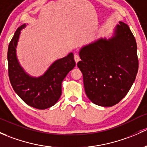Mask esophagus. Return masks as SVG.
Here are the masks:
<instances>
[{
	"mask_svg": "<svg viewBox=\"0 0 147 147\" xmlns=\"http://www.w3.org/2000/svg\"><path fill=\"white\" fill-rule=\"evenodd\" d=\"M74 58H75V61L76 63H78V62L80 61V58L78 54H75V55H74Z\"/></svg>",
	"mask_w": 147,
	"mask_h": 147,
	"instance_id": "obj_1",
	"label": "esophagus"
}]
</instances>
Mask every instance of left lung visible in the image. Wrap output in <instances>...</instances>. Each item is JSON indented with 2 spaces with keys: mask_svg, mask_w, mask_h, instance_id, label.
<instances>
[{
  "mask_svg": "<svg viewBox=\"0 0 147 147\" xmlns=\"http://www.w3.org/2000/svg\"><path fill=\"white\" fill-rule=\"evenodd\" d=\"M137 43L129 27L120 22L114 36L80 50L78 67L86 96L94 104L113 106L126 96L138 72Z\"/></svg>",
  "mask_w": 147,
  "mask_h": 147,
  "instance_id": "left-lung-1",
  "label": "left lung"
}]
</instances>
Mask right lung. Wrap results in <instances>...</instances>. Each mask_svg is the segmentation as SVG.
Listing matches in <instances>:
<instances>
[{
    "label": "right lung",
    "instance_id": "1",
    "mask_svg": "<svg viewBox=\"0 0 147 147\" xmlns=\"http://www.w3.org/2000/svg\"><path fill=\"white\" fill-rule=\"evenodd\" d=\"M25 27V24H23L17 29L9 44V79L14 91L22 101L35 109H46L58 101L62 93V82L76 63L73 53H70L65 58L54 62L40 78L29 76L20 65L16 57V47L20 30Z\"/></svg>",
    "mask_w": 147,
    "mask_h": 147
}]
</instances>
